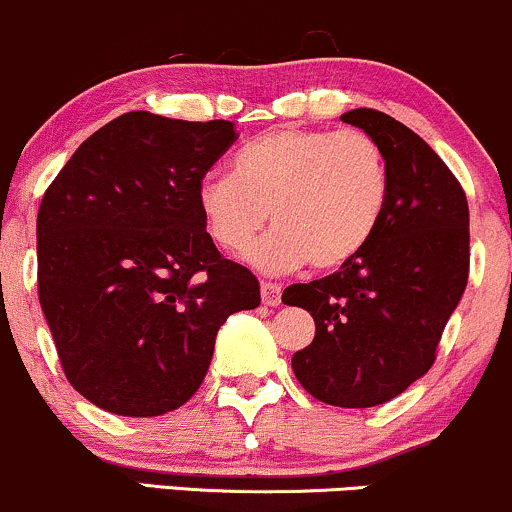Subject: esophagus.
Wrapping results in <instances>:
<instances>
[{"instance_id":"esophagus-1","label":"esophagus","mask_w":512,"mask_h":512,"mask_svg":"<svg viewBox=\"0 0 512 512\" xmlns=\"http://www.w3.org/2000/svg\"><path fill=\"white\" fill-rule=\"evenodd\" d=\"M280 297H283V287L278 283H271V280H263L261 283V300L266 307H278Z\"/></svg>"}]
</instances>
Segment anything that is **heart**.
Instances as JSON below:
<instances>
[{
    "instance_id": "heart-1",
    "label": "heart",
    "mask_w": 512,
    "mask_h": 512,
    "mask_svg": "<svg viewBox=\"0 0 512 512\" xmlns=\"http://www.w3.org/2000/svg\"><path fill=\"white\" fill-rule=\"evenodd\" d=\"M387 200V157L363 130L266 132L239 149L232 174L205 176L195 193L205 232L229 254L244 251L271 212L273 232L246 254L266 271L341 268L372 239Z\"/></svg>"
}]
</instances>
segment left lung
Here are the masks:
<instances>
[{
	"mask_svg": "<svg viewBox=\"0 0 512 512\" xmlns=\"http://www.w3.org/2000/svg\"><path fill=\"white\" fill-rule=\"evenodd\" d=\"M375 137L389 166L380 227L341 271L285 287L314 341L292 355L297 382L343 409L384 404L435 363L442 329L469 278V205L426 140L375 108L341 116Z\"/></svg>",
	"mask_w": 512,
	"mask_h": 512,
	"instance_id": "obj_1",
	"label": "left lung"
}]
</instances>
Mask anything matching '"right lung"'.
I'll list each match as a JSON object with an SVG mask.
<instances>
[{
    "mask_svg": "<svg viewBox=\"0 0 512 512\" xmlns=\"http://www.w3.org/2000/svg\"><path fill=\"white\" fill-rule=\"evenodd\" d=\"M229 120L123 113L86 137L38 210V297L62 370L118 416H162L205 380L229 314L256 309L249 268L217 251L198 183Z\"/></svg>",
    "mask_w": 512,
    "mask_h": 512,
    "instance_id": "add662e5",
    "label": "right lung"
}]
</instances>
